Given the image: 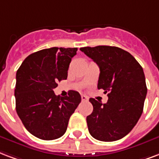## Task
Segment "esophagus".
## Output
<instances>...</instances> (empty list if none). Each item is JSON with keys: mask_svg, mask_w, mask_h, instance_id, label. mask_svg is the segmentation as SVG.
<instances>
[{"mask_svg": "<svg viewBox=\"0 0 159 159\" xmlns=\"http://www.w3.org/2000/svg\"><path fill=\"white\" fill-rule=\"evenodd\" d=\"M81 98H82V101H88V98L87 97V96L82 95V96H81Z\"/></svg>", "mask_w": 159, "mask_h": 159, "instance_id": "1", "label": "esophagus"}]
</instances>
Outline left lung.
Returning <instances> with one entry per match:
<instances>
[{
    "instance_id": "1",
    "label": "left lung",
    "mask_w": 159,
    "mask_h": 159,
    "mask_svg": "<svg viewBox=\"0 0 159 159\" xmlns=\"http://www.w3.org/2000/svg\"><path fill=\"white\" fill-rule=\"evenodd\" d=\"M100 68L98 88L107 93L106 103L90 98L87 117L89 133L99 141L123 139L136 125L143 110L147 86L143 67L130 53L117 47L80 48Z\"/></svg>"
}]
</instances>
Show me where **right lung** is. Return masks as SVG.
Instances as JSON below:
<instances>
[{"mask_svg":"<svg viewBox=\"0 0 159 159\" xmlns=\"http://www.w3.org/2000/svg\"><path fill=\"white\" fill-rule=\"evenodd\" d=\"M77 48L52 47L29 55L16 71V110L23 125L36 138L53 140L66 133L69 119L81 102L76 91L57 96L53 89L67 78Z\"/></svg>","mask_w":159,"mask_h":159,"instance_id":"1","label":"right lung"}]
</instances>
